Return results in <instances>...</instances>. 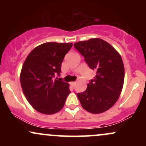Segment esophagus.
Returning <instances> with one entry per match:
<instances>
[{
	"mask_svg": "<svg viewBox=\"0 0 146 146\" xmlns=\"http://www.w3.org/2000/svg\"><path fill=\"white\" fill-rule=\"evenodd\" d=\"M75 84H76V82H71V85L73 87H74Z\"/></svg>",
	"mask_w": 146,
	"mask_h": 146,
	"instance_id": "34e87169",
	"label": "esophagus"
}]
</instances>
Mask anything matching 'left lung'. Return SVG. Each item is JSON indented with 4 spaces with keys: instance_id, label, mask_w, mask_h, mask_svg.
I'll use <instances>...</instances> for the list:
<instances>
[{
    "instance_id": "left-lung-1",
    "label": "left lung",
    "mask_w": 146,
    "mask_h": 146,
    "mask_svg": "<svg viewBox=\"0 0 146 146\" xmlns=\"http://www.w3.org/2000/svg\"><path fill=\"white\" fill-rule=\"evenodd\" d=\"M91 69L97 71L84 92L78 93L86 111L100 114L110 109L118 100L124 82V65L119 53L109 43L91 38L74 44Z\"/></svg>"
}]
</instances>
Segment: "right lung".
Here are the masks:
<instances>
[{
  "label": "right lung",
  "mask_w": 146,
  "mask_h": 146,
  "mask_svg": "<svg viewBox=\"0 0 146 146\" xmlns=\"http://www.w3.org/2000/svg\"><path fill=\"white\" fill-rule=\"evenodd\" d=\"M72 46L73 43H44L33 48L25 60L20 76L22 89L39 113L52 115L64 106L71 93L69 84L53 78L56 73L60 75L64 58Z\"/></svg>",
  "instance_id": "add662e5"
}]
</instances>
